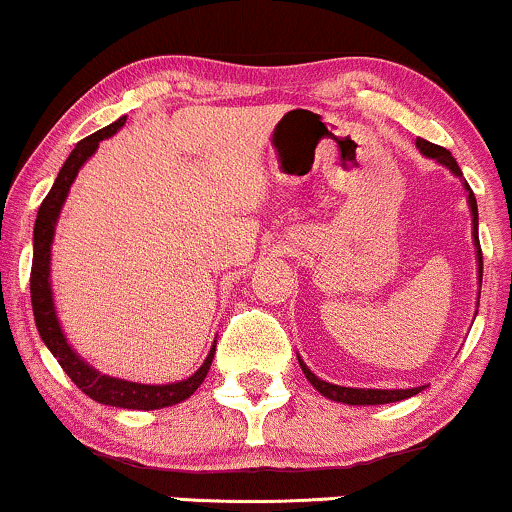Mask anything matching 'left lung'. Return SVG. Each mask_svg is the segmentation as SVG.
Listing matches in <instances>:
<instances>
[{
	"mask_svg": "<svg viewBox=\"0 0 512 512\" xmlns=\"http://www.w3.org/2000/svg\"><path fill=\"white\" fill-rule=\"evenodd\" d=\"M418 144V149L422 154L427 156V159H434L441 166H446L451 170L453 175H458V178H463V173H460L456 159L451 156L449 149L439 147V144H432L427 140H422L418 137L415 140ZM465 189H468V204H470V211H472V237H475V246H477V263H479V285H482V246H479V237H477V199L475 194H472V189L468 182H465ZM299 365L301 370H304L306 380L313 384L315 389L320 391V394L327 396V399L337 401V403H349V406H377V403H394V401H403V399H410V396L420 394L422 387H413V389H353V387H339V384H332V382H325L320 380V377H315L311 370L306 368V363L299 358Z\"/></svg>",
	"mask_w": 512,
	"mask_h": 512,
	"instance_id": "obj_1",
	"label": "left lung"
}]
</instances>
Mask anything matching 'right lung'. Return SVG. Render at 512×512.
<instances>
[{"mask_svg": "<svg viewBox=\"0 0 512 512\" xmlns=\"http://www.w3.org/2000/svg\"><path fill=\"white\" fill-rule=\"evenodd\" d=\"M128 118H118L116 123L106 125V128L97 130L94 135L85 137L75 144L66 163H63L59 175H56L52 189L44 197L37 211L35 220V232H33V270H30V301H33V313H35V325L40 332L42 342L47 344V349L54 353V358L66 372L68 377L75 382V387L85 391L92 401L104 403V406H116V408H130V410H156L175 406V403L189 399L194 391L199 389V384L204 382L208 368L213 363V353H216V344L208 351L206 361L201 363V368L194 372L187 380L175 382V384H140V382H128L118 380V377L102 375L99 370H94L92 365H87L82 358L71 349V344L63 337L59 318H56V308L52 299V282H49V263H52V242H54V230L56 220H59L61 206L68 197V189H71L75 175L82 168L90 156L97 151L99 142L111 137L113 132L121 130Z\"/></svg>", "mask_w": 512, "mask_h": 512, "instance_id": "add662e5", "label": "right lung"}]
</instances>
